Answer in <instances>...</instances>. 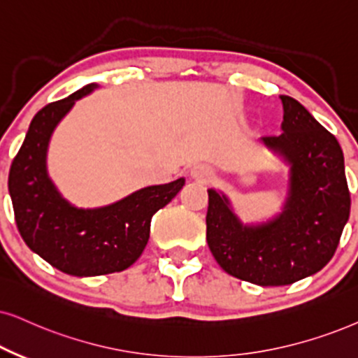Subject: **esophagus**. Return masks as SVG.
I'll return each instance as SVG.
<instances>
[{
  "instance_id": "obj_1",
  "label": "esophagus",
  "mask_w": 358,
  "mask_h": 358,
  "mask_svg": "<svg viewBox=\"0 0 358 358\" xmlns=\"http://www.w3.org/2000/svg\"><path fill=\"white\" fill-rule=\"evenodd\" d=\"M192 175L194 178L201 180V182H206V180H211L215 173H213V170L208 165H194L192 170Z\"/></svg>"
}]
</instances>
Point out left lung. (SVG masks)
<instances>
[{
  "label": "left lung",
  "instance_id": "8db88e82",
  "mask_svg": "<svg viewBox=\"0 0 358 358\" xmlns=\"http://www.w3.org/2000/svg\"><path fill=\"white\" fill-rule=\"evenodd\" d=\"M282 130L266 145L291 164V192L282 215L243 226L228 200L208 189L206 241L226 273L257 286H287L319 273L336 255L350 215V192L337 138L296 99L280 96Z\"/></svg>",
  "mask_w": 358,
  "mask_h": 358
}]
</instances>
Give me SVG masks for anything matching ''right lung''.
Returning <instances> with one entry per match:
<instances>
[{"mask_svg":"<svg viewBox=\"0 0 358 358\" xmlns=\"http://www.w3.org/2000/svg\"><path fill=\"white\" fill-rule=\"evenodd\" d=\"M94 87L89 84L41 108L31 120L8 176L21 238L54 268L79 278L119 273L132 266L150 238L152 216L185 185L178 178L147 187L99 210H78L57 193L46 173L49 138L74 102Z\"/></svg>","mask_w":358,"mask_h":358,"instance_id":"right-lung-1","label":"right lung"}]
</instances>
